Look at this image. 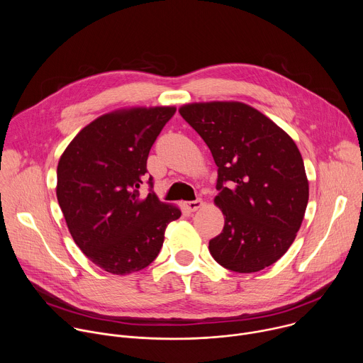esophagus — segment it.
<instances>
[{
    "mask_svg": "<svg viewBox=\"0 0 363 363\" xmlns=\"http://www.w3.org/2000/svg\"><path fill=\"white\" fill-rule=\"evenodd\" d=\"M203 205V201L202 199H196V201H184L182 202V208L188 213H195L198 211L201 206Z\"/></svg>",
    "mask_w": 363,
    "mask_h": 363,
    "instance_id": "34e87169",
    "label": "esophagus"
}]
</instances>
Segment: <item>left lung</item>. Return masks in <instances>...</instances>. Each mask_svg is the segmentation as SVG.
Here are the masks:
<instances>
[{
  "instance_id": "1",
  "label": "left lung",
  "mask_w": 363,
  "mask_h": 363,
  "mask_svg": "<svg viewBox=\"0 0 363 363\" xmlns=\"http://www.w3.org/2000/svg\"><path fill=\"white\" fill-rule=\"evenodd\" d=\"M181 116L210 147L218 167L214 203L224 228L210 241L223 267L255 273L290 248L308 201V181L294 140L241 101H199Z\"/></svg>"
}]
</instances>
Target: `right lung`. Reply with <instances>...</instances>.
<instances>
[{
    "label": "right lung",
    "mask_w": 363,
    "mask_h": 363,
    "mask_svg": "<svg viewBox=\"0 0 363 363\" xmlns=\"http://www.w3.org/2000/svg\"><path fill=\"white\" fill-rule=\"evenodd\" d=\"M175 111L135 106L105 113L62 153L56 194L67 228L89 260L108 273L126 276L147 267L168 224L181 217L177 205L153 191L139 194L149 150Z\"/></svg>",
    "instance_id": "add662e5"
}]
</instances>
